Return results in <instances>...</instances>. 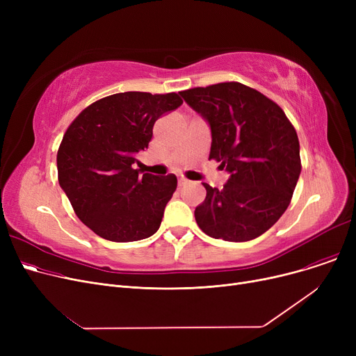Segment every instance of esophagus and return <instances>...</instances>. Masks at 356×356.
I'll use <instances>...</instances> for the list:
<instances>
[{
  "label": "esophagus",
  "mask_w": 356,
  "mask_h": 356,
  "mask_svg": "<svg viewBox=\"0 0 356 356\" xmlns=\"http://www.w3.org/2000/svg\"><path fill=\"white\" fill-rule=\"evenodd\" d=\"M177 183H179V186H184V184H188V183H189V180H188V179H184V177H180Z\"/></svg>",
  "instance_id": "obj_1"
}]
</instances>
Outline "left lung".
<instances>
[{
	"label": "left lung",
	"mask_w": 356,
	"mask_h": 356,
	"mask_svg": "<svg viewBox=\"0 0 356 356\" xmlns=\"http://www.w3.org/2000/svg\"><path fill=\"white\" fill-rule=\"evenodd\" d=\"M180 95L211 128L209 159L229 173L222 189L203 183L207 199L195 209L199 228L231 242L263 235L286 212L302 172L294 127L275 102L238 82Z\"/></svg>",
	"instance_id": "8db88e82"
}]
</instances>
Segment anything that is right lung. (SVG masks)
Returning a JSON list of instances; mask_svg holds the SVG:
<instances>
[{
    "label": "right lung",
    "instance_id": "obj_1",
    "mask_svg": "<svg viewBox=\"0 0 356 356\" xmlns=\"http://www.w3.org/2000/svg\"><path fill=\"white\" fill-rule=\"evenodd\" d=\"M183 104L177 93L122 92L85 108L58 152L59 184L85 225L104 239L140 241L154 235L177 179L136 170L154 122Z\"/></svg>",
    "mask_w": 356,
    "mask_h": 356
}]
</instances>
